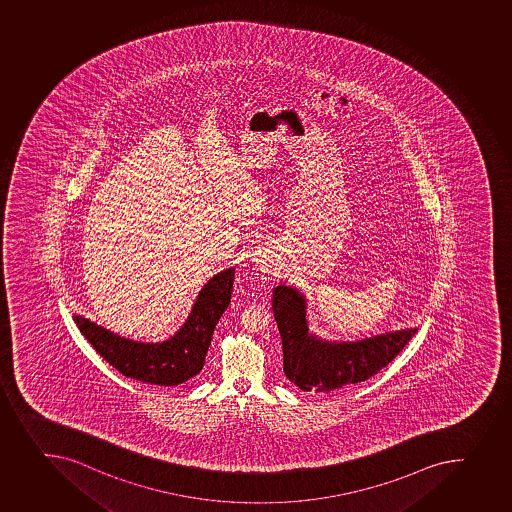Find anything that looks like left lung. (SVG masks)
Listing matches in <instances>:
<instances>
[{
  "label": "left lung",
  "instance_id": "8db88e82",
  "mask_svg": "<svg viewBox=\"0 0 512 512\" xmlns=\"http://www.w3.org/2000/svg\"><path fill=\"white\" fill-rule=\"evenodd\" d=\"M273 313L283 341L284 374L304 392H333L366 381L386 368L417 331L406 328L359 341H326L309 333L306 298L286 284L273 291Z\"/></svg>",
  "mask_w": 512,
  "mask_h": 512
}]
</instances>
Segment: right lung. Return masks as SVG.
<instances>
[{"mask_svg":"<svg viewBox=\"0 0 512 512\" xmlns=\"http://www.w3.org/2000/svg\"><path fill=\"white\" fill-rule=\"evenodd\" d=\"M233 281L234 268L209 279L199 291L186 323L163 343L121 338L80 314L73 319L96 353L121 374L156 386H178L201 373L214 328L231 301Z\"/></svg>","mask_w":512,"mask_h":512,"instance_id":"obj_1","label":"right lung"}]
</instances>
